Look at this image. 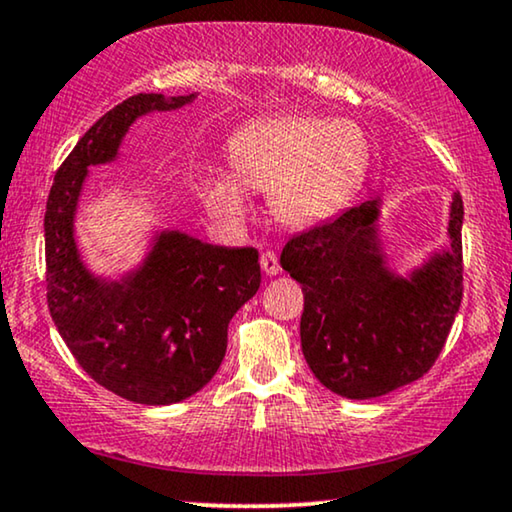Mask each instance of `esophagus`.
<instances>
[{"instance_id": "1", "label": "esophagus", "mask_w": 512, "mask_h": 512, "mask_svg": "<svg viewBox=\"0 0 512 512\" xmlns=\"http://www.w3.org/2000/svg\"><path fill=\"white\" fill-rule=\"evenodd\" d=\"M260 264H262V271L267 276L281 274V264H278V257L274 255V252H264V255L260 257Z\"/></svg>"}]
</instances>
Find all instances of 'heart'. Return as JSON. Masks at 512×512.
Masks as SVG:
<instances>
[{"instance_id":"b5f03b06","label":"heart","mask_w":512,"mask_h":512,"mask_svg":"<svg viewBox=\"0 0 512 512\" xmlns=\"http://www.w3.org/2000/svg\"><path fill=\"white\" fill-rule=\"evenodd\" d=\"M234 175L210 173L201 199L224 224L250 215L245 189L269 194L271 215L288 229H313L335 220L365 187L372 145L349 119L278 114L257 119L229 140Z\"/></svg>"}]
</instances>
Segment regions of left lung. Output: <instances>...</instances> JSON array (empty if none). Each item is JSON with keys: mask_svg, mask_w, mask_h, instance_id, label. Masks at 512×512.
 <instances>
[{"mask_svg": "<svg viewBox=\"0 0 512 512\" xmlns=\"http://www.w3.org/2000/svg\"><path fill=\"white\" fill-rule=\"evenodd\" d=\"M384 199L285 243L281 267L302 283V351L327 391L370 400L431 370L463 295V201L452 194L449 245L398 271L381 227Z\"/></svg>", "mask_w": 512, "mask_h": 512, "instance_id": "8db88e82", "label": "left lung"}]
</instances>
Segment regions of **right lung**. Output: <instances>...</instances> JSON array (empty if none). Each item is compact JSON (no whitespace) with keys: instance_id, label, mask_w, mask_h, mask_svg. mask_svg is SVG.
Wrapping results in <instances>:
<instances>
[{"instance_id":"right-lung-1","label":"right lung","mask_w":512,"mask_h":512,"mask_svg":"<svg viewBox=\"0 0 512 512\" xmlns=\"http://www.w3.org/2000/svg\"><path fill=\"white\" fill-rule=\"evenodd\" d=\"M199 93H138L100 117L53 177L46 201V290L60 337L88 377L140 405L199 393L227 353L229 320L260 290L255 248H227L154 227L133 267L107 276L84 262L77 213L93 166L114 163L135 121Z\"/></svg>"}]
</instances>
